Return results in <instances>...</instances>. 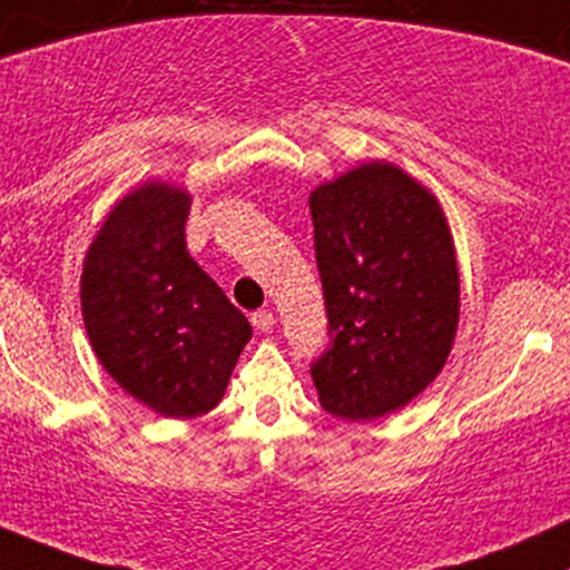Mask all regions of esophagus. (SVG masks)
<instances>
[{"label": "esophagus", "mask_w": 570, "mask_h": 570, "mask_svg": "<svg viewBox=\"0 0 570 570\" xmlns=\"http://www.w3.org/2000/svg\"><path fill=\"white\" fill-rule=\"evenodd\" d=\"M252 324H254V330H259V333H271L275 318H273L271 311L262 308V311H254V314H252Z\"/></svg>", "instance_id": "esophagus-1"}]
</instances>
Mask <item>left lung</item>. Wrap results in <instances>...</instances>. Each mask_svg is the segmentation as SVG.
I'll return each mask as SVG.
<instances>
[{
	"label": "left lung",
	"instance_id": "left-lung-1",
	"mask_svg": "<svg viewBox=\"0 0 570 570\" xmlns=\"http://www.w3.org/2000/svg\"><path fill=\"white\" fill-rule=\"evenodd\" d=\"M330 343L311 362L318 403L367 422L441 373L460 316L452 235L435 197L395 165H362L311 194Z\"/></svg>",
	"mask_w": 570,
	"mask_h": 570
}]
</instances>
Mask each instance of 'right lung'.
Wrapping results in <instances>:
<instances>
[{"mask_svg":"<svg viewBox=\"0 0 570 570\" xmlns=\"http://www.w3.org/2000/svg\"><path fill=\"white\" fill-rule=\"evenodd\" d=\"M189 194L148 184L112 208L86 256L80 303L105 371L156 414L222 400L252 324L186 248Z\"/></svg>","mask_w":570,"mask_h":570,"instance_id":"right-lung-1","label":"right lung"}]
</instances>
